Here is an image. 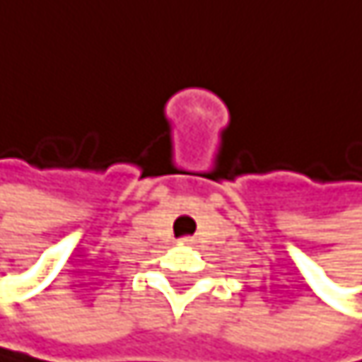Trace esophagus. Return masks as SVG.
Returning <instances> with one entry per match:
<instances>
[{"instance_id": "34e87169", "label": "esophagus", "mask_w": 362, "mask_h": 362, "mask_svg": "<svg viewBox=\"0 0 362 362\" xmlns=\"http://www.w3.org/2000/svg\"><path fill=\"white\" fill-rule=\"evenodd\" d=\"M193 243H195L193 238H182V240H180V245H187V247H191Z\"/></svg>"}]
</instances>
